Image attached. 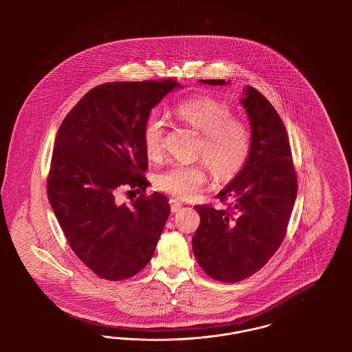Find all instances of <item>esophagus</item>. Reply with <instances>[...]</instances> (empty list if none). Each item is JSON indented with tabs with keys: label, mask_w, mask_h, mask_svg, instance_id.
Returning <instances> with one entry per match:
<instances>
[{
	"label": "esophagus",
	"mask_w": 352,
	"mask_h": 352,
	"mask_svg": "<svg viewBox=\"0 0 352 352\" xmlns=\"http://www.w3.org/2000/svg\"><path fill=\"white\" fill-rule=\"evenodd\" d=\"M170 207L173 212H178L182 208V203L178 199H170Z\"/></svg>",
	"instance_id": "1"
}]
</instances>
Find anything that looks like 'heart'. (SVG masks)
<instances>
[{
	"label": "heart",
	"instance_id": "obj_1",
	"mask_svg": "<svg viewBox=\"0 0 352 352\" xmlns=\"http://www.w3.org/2000/svg\"><path fill=\"white\" fill-rule=\"evenodd\" d=\"M173 115L184 125L199 132L197 155L207 161L220 179L234 177L248 161L252 133L248 124L234 118L231 107L212 96H197L179 101ZM166 124L151 112L142 126V146L146 157L155 161L164 153ZM208 179L206 162H174L155 174V186L178 198L199 194Z\"/></svg>",
	"mask_w": 352,
	"mask_h": 352
}]
</instances>
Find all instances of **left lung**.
<instances>
[{"label": "left lung", "instance_id": "1", "mask_svg": "<svg viewBox=\"0 0 352 352\" xmlns=\"http://www.w3.org/2000/svg\"><path fill=\"white\" fill-rule=\"evenodd\" d=\"M241 101L251 122L248 161L218 194L226 208L194 207L201 217L192 237L194 256L211 278L223 283L248 278L268 263L286 236L297 197V173L283 120L251 85Z\"/></svg>", "mask_w": 352, "mask_h": 352}]
</instances>
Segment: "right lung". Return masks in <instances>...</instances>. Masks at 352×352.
<instances>
[{"mask_svg":"<svg viewBox=\"0 0 352 352\" xmlns=\"http://www.w3.org/2000/svg\"><path fill=\"white\" fill-rule=\"evenodd\" d=\"M175 79L111 82L88 91L62 121L47 197L71 250L100 278L133 277L151 261L170 214L168 198L146 194L142 126ZM142 194L131 205L122 187Z\"/></svg>","mask_w":352,"mask_h":352,"instance_id":"obj_1","label":"right lung"}]
</instances>
